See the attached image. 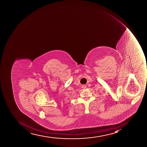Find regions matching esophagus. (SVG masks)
<instances>
[{"label":"esophagus","instance_id":"esophagus-1","mask_svg":"<svg viewBox=\"0 0 147 147\" xmlns=\"http://www.w3.org/2000/svg\"><path fill=\"white\" fill-rule=\"evenodd\" d=\"M82 88L83 89H86V85H84V84H83V85H82Z\"/></svg>","mask_w":147,"mask_h":147}]
</instances>
